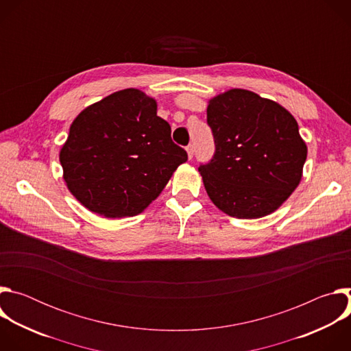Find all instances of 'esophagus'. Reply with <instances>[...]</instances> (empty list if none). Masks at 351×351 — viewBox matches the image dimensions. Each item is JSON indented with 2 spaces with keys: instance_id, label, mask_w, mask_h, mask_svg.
Returning <instances> with one entry per match:
<instances>
[{
  "instance_id": "esophagus-1",
  "label": "esophagus",
  "mask_w": 351,
  "mask_h": 351,
  "mask_svg": "<svg viewBox=\"0 0 351 351\" xmlns=\"http://www.w3.org/2000/svg\"><path fill=\"white\" fill-rule=\"evenodd\" d=\"M186 152H187V157H189V160H191V158H193V154H194V148H193V145H191V144H189V145L186 147Z\"/></svg>"
}]
</instances>
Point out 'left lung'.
I'll return each mask as SVG.
<instances>
[{
  "mask_svg": "<svg viewBox=\"0 0 351 351\" xmlns=\"http://www.w3.org/2000/svg\"><path fill=\"white\" fill-rule=\"evenodd\" d=\"M215 154L199 165L211 202L239 219L276 211L303 176L307 145L293 115L272 99L232 88L211 98Z\"/></svg>",
  "mask_w": 351,
  "mask_h": 351,
  "instance_id": "1",
  "label": "left lung"
}]
</instances>
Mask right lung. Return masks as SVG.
Here are the masks:
<instances>
[{
	"instance_id": "add662e5",
	"label": "right lung",
	"mask_w": 351,
	"mask_h": 351,
	"mask_svg": "<svg viewBox=\"0 0 351 351\" xmlns=\"http://www.w3.org/2000/svg\"><path fill=\"white\" fill-rule=\"evenodd\" d=\"M64 180L77 202L106 218L134 217L164 190L187 153L137 88L110 94L72 122L61 148Z\"/></svg>"
}]
</instances>
